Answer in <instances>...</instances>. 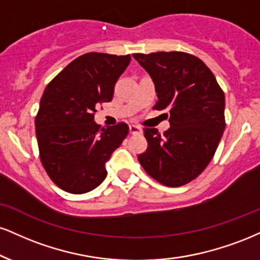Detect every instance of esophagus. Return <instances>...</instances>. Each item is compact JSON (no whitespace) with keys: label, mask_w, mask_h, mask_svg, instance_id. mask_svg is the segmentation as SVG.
<instances>
[{"label":"esophagus","mask_w":260,"mask_h":260,"mask_svg":"<svg viewBox=\"0 0 260 260\" xmlns=\"http://www.w3.org/2000/svg\"><path fill=\"white\" fill-rule=\"evenodd\" d=\"M129 132H131V134H140L143 131L139 126H136V124H129Z\"/></svg>","instance_id":"34e87169"}]
</instances>
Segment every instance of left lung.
<instances>
[{
	"label": "left lung",
	"mask_w": 260,
	"mask_h": 260,
	"mask_svg": "<svg viewBox=\"0 0 260 260\" xmlns=\"http://www.w3.org/2000/svg\"><path fill=\"white\" fill-rule=\"evenodd\" d=\"M133 57L154 81V109L170 111L171 124L164 134L144 128L148 149L138 160L158 183L185 185L207 167L223 136V89L207 65L189 53H136Z\"/></svg>",
	"instance_id": "left-lung-1"
}]
</instances>
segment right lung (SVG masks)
<instances>
[{"label":"right lung","mask_w":260,"mask_h":260,"mask_svg":"<svg viewBox=\"0 0 260 260\" xmlns=\"http://www.w3.org/2000/svg\"><path fill=\"white\" fill-rule=\"evenodd\" d=\"M131 55L86 53L47 84L35 118L40 160L55 185L71 193L95 189L105 164L128 134L127 123L102 128L96 108L111 102Z\"/></svg>","instance_id":"1"}]
</instances>
